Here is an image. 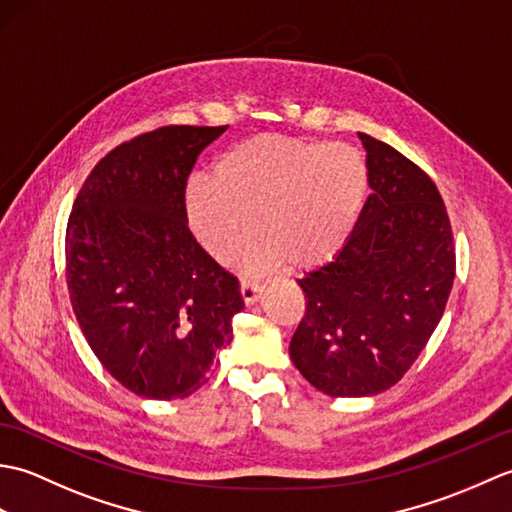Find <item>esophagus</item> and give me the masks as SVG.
<instances>
[{"instance_id":"1","label":"esophagus","mask_w":512,"mask_h":512,"mask_svg":"<svg viewBox=\"0 0 512 512\" xmlns=\"http://www.w3.org/2000/svg\"><path fill=\"white\" fill-rule=\"evenodd\" d=\"M239 290H242V299L246 306H250V303H255L259 299V295H262V281L244 277L242 281H239Z\"/></svg>"}]
</instances>
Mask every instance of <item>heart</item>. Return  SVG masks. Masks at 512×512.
<instances>
[{
  "mask_svg": "<svg viewBox=\"0 0 512 512\" xmlns=\"http://www.w3.org/2000/svg\"><path fill=\"white\" fill-rule=\"evenodd\" d=\"M213 182L193 180L187 213L195 237L231 264L253 235L248 262L312 270L341 253L367 200L369 167L350 143L259 134L226 149Z\"/></svg>",
  "mask_w": 512,
  "mask_h": 512,
  "instance_id": "1",
  "label": "heart"
}]
</instances>
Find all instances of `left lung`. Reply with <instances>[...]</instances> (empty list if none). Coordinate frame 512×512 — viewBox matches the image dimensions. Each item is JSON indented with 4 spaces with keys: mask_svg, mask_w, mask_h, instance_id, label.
Instances as JSON below:
<instances>
[{
    "mask_svg": "<svg viewBox=\"0 0 512 512\" xmlns=\"http://www.w3.org/2000/svg\"><path fill=\"white\" fill-rule=\"evenodd\" d=\"M372 193L334 262L299 279L306 317L290 341L303 378L334 398L396 385L451 295L455 246L433 180L383 140L358 134Z\"/></svg>",
    "mask_w": 512,
    "mask_h": 512,
    "instance_id": "obj_1",
    "label": "left lung"
}]
</instances>
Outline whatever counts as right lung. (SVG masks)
Here are the masks:
<instances>
[{
    "label": "right lung",
    "mask_w": 512,
    "mask_h": 512,
    "mask_svg": "<svg viewBox=\"0 0 512 512\" xmlns=\"http://www.w3.org/2000/svg\"><path fill=\"white\" fill-rule=\"evenodd\" d=\"M222 127L167 125L96 162L65 228L74 317L101 365L134 394L187 398L233 339L239 281L187 224L189 173Z\"/></svg>",
    "instance_id": "add662e5"
}]
</instances>
